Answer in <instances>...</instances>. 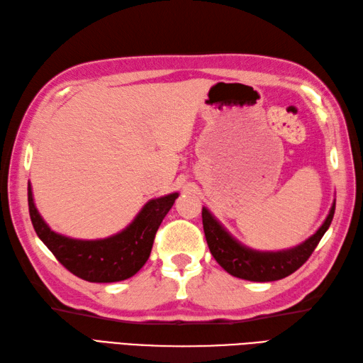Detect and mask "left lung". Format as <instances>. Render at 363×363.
<instances>
[{
    "instance_id": "obj_1",
    "label": "left lung",
    "mask_w": 363,
    "mask_h": 363,
    "mask_svg": "<svg viewBox=\"0 0 363 363\" xmlns=\"http://www.w3.org/2000/svg\"><path fill=\"white\" fill-rule=\"evenodd\" d=\"M334 210L335 202H333L325 223L313 237L296 247L278 252H259L242 246L206 207H202V225H204L208 249L224 271L249 281H275L294 274L306 263L328 227L331 225Z\"/></svg>"
}]
</instances>
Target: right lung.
Listing matches in <instances>:
<instances>
[{"label": "right lung", "mask_w": 363, "mask_h": 363, "mask_svg": "<svg viewBox=\"0 0 363 363\" xmlns=\"http://www.w3.org/2000/svg\"><path fill=\"white\" fill-rule=\"evenodd\" d=\"M178 196V193H170L150 199L128 227L111 237L74 240L50 230L33 204L30 184L28 185L29 215L38 238L67 271L91 283L122 281L138 274L151 254L159 225Z\"/></svg>", "instance_id": "1"}]
</instances>
